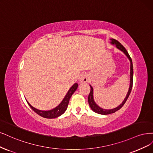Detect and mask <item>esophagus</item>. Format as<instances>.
Returning a JSON list of instances; mask_svg holds the SVG:
<instances>
[{"label":"esophagus","instance_id":"34e87169","mask_svg":"<svg viewBox=\"0 0 153 153\" xmlns=\"http://www.w3.org/2000/svg\"><path fill=\"white\" fill-rule=\"evenodd\" d=\"M79 81L80 82H85L88 81V77L85 73H83L80 75V77H79Z\"/></svg>","mask_w":153,"mask_h":153}]
</instances>
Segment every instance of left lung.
Wrapping results in <instances>:
<instances>
[{
    "instance_id": "1",
    "label": "left lung",
    "mask_w": 153,
    "mask_h": 153,
    "mask_svg": "<svg viewBox=\"0 0 153 153\" xmlns=\"http://www.w3.org/2000/svg\"><path fill=\"white\" fill-rule=\"evenodd\" d=\"M111 40V44L112 45H115L116 47H117V49H118L119 50H120L121 51H122L123 53L126 55L128 57V59L130 61V86H129V88H128V91L127 92V96H126L125 98L124 99L123 101L121 103L119 106L117 108H113V109H104L101 108V107H99L98 105L96 103V102L94 101V96H93V94H94V90H93V88L91 85H90L91 87V92L90 94L88 95V104L89 106H90L91 108L92 109V111L95 113L100 114H104V115H106V114H111L113 113H115L117 111L119 110L121 108H122V106L124 105V104L125 103V102L127 101V99L129 97V95L131 92V88H132V85H133V74H134V71H133V64H132V61H131V59L130 56H129L128 53L127 51L125 49V47L121 44L118 41H117V40H115L114 39H110Z\"/></svg>"
}]
</instances>
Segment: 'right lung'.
Returning <instances> with one entry per match:
<instances>
[{"label": "right lung", "instance_id": "obj_1", "mask_svg": "<svg viewBox=\"0 0 153 153\" xmlns=\"http://www.w3.org/2000/svg\"><path fill=\"white\" fill-rule=\"evenodd\" d=\"M78 86V85L77 83H75V84H73V85L70 88V90L68 91V92L66 94L65 97H64V99H62L61 102L57 107H56L55 108L52 109H51V110H48V111L39 110L38 109H36L34 107H33L27 101H27L30 107L32 109L36 114H38L39 115L41 116V117H42L45 118H50V119L55 118H57V117H59V116L62 115L66 111V110L68 108V103H69L70 99L73 95V94L74 93L77 89Z\"/></svg>", "mask_w": 153, "mask_h": 153}]
</instances>
